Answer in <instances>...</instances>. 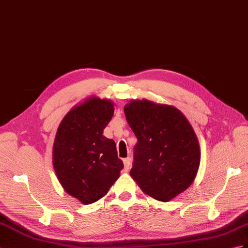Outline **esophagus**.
I'll return each instance as SVG.
<instances>
[{"mask_svg": "<svg viewBox=\"0 0 248 248\" xmlns=\"http://www.w3.org/2000/svg\"><path fill=\"white\" fill-rule=\"evenodd\" d=\"M130 165H131V158L126 157L124 159V171H128L130 169Z\"/></svg>", "mask_w": 248, "mask_h": 248, "instance_id": "1", "label": "esophagus"}]
</instances>
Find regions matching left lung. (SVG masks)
Segmentation results:
<instances>
[{
  "label": "left lung",
  "mask_w": 248,
  "mask_h": 248,
  "mask_svg": "<svg viewBox=\"0 0 248 248\" xmlns=\"http://www.w3.org/2000/svg\"><path fill=\"white\" fill-rule=\"evenodd\" d=\"M124 111L137 138L130 175L143 193L169 202L198 174L201 149L193 128L173 106L136 99Z\"/></svg>",
  "instance_id": "8db88e82"
}]
</instances>
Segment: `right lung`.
Wrapping results in <instances>:
<instances>
[{"label": "right lung", "mask_w": 248, "mask_h": 248, "mask_svg": "<svg viewBox=\"0 0 248 248\" xmlns=\"http://www.w3.org/2000/svg\"><path fill=\"white\" fill-rule=\"evenodd\" d=\"M113 115L110 99L91 96L75 106L57 129L55 173L63 189L84 205L105 197L124 168L116 143L103 136Z\"/></svg>", "instance_id": "1"}]
</instances>
